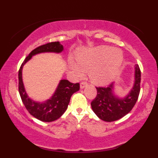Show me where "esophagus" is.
I'll return each mask as SVG.
<instances>
[{
    "label": "esophagus",
    "instance_id": "34e87169",
    "mask_svg": "<svg viewBox=\"0 0 158 158\" xmlns=\"http://www.w3.org/2000/svg\"><path fill=\"white\" fill-rule=\"evenodd\" d=\"M88 86V83L85 82V81H82V82H81L80 84V88L81 89H83V88H85V87Z\"/></svg>",
    "mask_w": 158,
    "mask_h": 158
}]
</instances>
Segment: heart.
Wrapping results in <instances>:
<instances>
[{
    "mask_svg": "<svg viewBox=\"0 0 158 158\" xmlns=\"http://www.w3.org/2000/svg\"><path fill=\"white\" fill-rule=\"evenodd\" d=\"M77 62L70 59V67L78 77L90 70V77L98 85H108L114 81L123 62L122 50L109 46L83 49L76 56Z\"/></svg>",
    "mask_w": 158,
    "mask_h": 158,
    "instance_id": "obj_1",
    "label": "heart"
}]
</instances>
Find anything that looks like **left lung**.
<instances>
[{
  "label": "left lung",
  "mask_w": 158,
  "mask_h": 158,
  "mask_svg": "<svg viewBox=\"0 0 158 158\" xmlns=\"http://www.w3.org/2000/svg\"><path fill=\"white\" fill-rule=\"evenodd\" d=\"M140 70L138 65L136 64L132 88L123 97L115 94V85L114 84L110 85L108 88H96L97 95L90 103L96 115L103 121L113 122L129 113L138 99L140 90Z\"/></svg>",
  "instance_id": "8db88e82"
}]
</instances>
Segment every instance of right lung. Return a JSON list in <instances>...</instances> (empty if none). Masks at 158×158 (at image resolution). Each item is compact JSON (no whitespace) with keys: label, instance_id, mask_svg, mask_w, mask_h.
Segmentation results:
<instances>
[{"label":"right lung","instance_id":"1","mask_svg":"<svg viewBox=\"0 0 158 158\" xmlns=\"http://www.w3.org/2000/svg\"><path fill=\"white\" fill-rule=\"evenodd\" d=\"M64 47L59 41L48 43L35 48L29 54L21 64L19 72V90L22 102L29 113L42 122H52L56 120L64 113L68 108L70 97L79 90V83L70 82L67 79H61L52 97L43 102L34 100L28 96L22 79V70L24 64L31 59L32 56L44 52L61 53Z\"/></svg>","mask_w":158,"mask_h":158}]
</instances>
